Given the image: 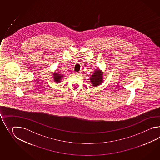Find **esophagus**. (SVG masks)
<instances>
[{"label": "esophagus", "mask_w": 160, "mask_h": 160, "mask_svg": "<svg viewBox=\"0 0 160 160\" xmlns=\"http://www.w3.org/2000/svg\"><path fill=\"white\" fill-rule=\"evenodd\" d=\"M76 74L77 75H81V72H76Z\"/></svg>", "instance_id": "1"}]
</instances>
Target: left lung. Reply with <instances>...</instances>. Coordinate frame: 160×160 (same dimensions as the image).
<instances>
[{"instance_id":"left-lung-1","label":"left lung","mask_w":160,"mask_h":160,"mask_svg":"<svg viewBox=\"0 0 160 160\" xmlns=\"http://www.w3.org/2000/svg\"><path fill=\"white\" fill-rule=\"evenodd\" d=\"M90 82L94 86H97L103 81L102 72L99 69H97L90 77Z\"/></svg>"}]
</instances>
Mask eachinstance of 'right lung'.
<instances>
[{
  "instance_id": "1",
  "label": "right lung",
  "mask_w": 160,
  "mask_h": 160,
  "mask_svg": "<svg viewBox=\"0 0 160 160\" xmlns=\"http://www.w3.org/2000/svg\"><path fill=\"white\" fill-rule=\"evenodd\" d=\"M53 75H54V79L55 82H56L57 83H59L60 81L61 80V79L63 78H62L63 75H61V74L57 73V72L54 73Z\"/></svg>"
}]
</instances>
